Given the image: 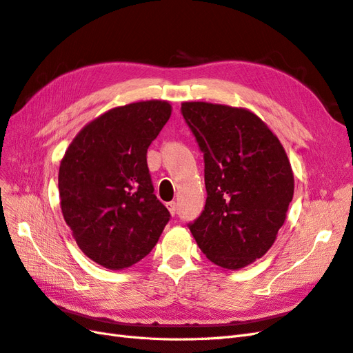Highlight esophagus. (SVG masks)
<instances>
[{
	"mask_svg": "<svg viewBox=\"0 0 353 353\" xmlns=\"http://www.w3.org/2000/svg\"><path fill=\"white\" fill-rule=\"evenodd\" d=\"M168 209H169V212H170V215L175 216V213H176V203H175V201L168 203Z\"/></svg>",
	"mask_w": 353,
	"mask_h": 353,
	"instance_id": "34e87169",
	"label": "esophagus"
}]
</instances>
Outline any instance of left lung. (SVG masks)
I'll return each instance as SVG.
<instances>
[{
    "mask_svg": "<svg viewBox=\"0 0 353 353\" xmlns=\"http://www.w3.org/2000/svg\"><path fill=\"white\" fill-rule=\"evenodd\" d=\"M205 159L206 205L188 223L206 258L239 270L275 241L293 199L284 148L254 113L203 101L181 104Z\"/></svg>",
    "mask_w": 353,
    "mask_h": 353,
    "instance_id": "1",
    "label": "left lung"
}]
</instances>
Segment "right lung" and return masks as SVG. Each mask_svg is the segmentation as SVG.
Wrapping results in <instances>:
<instances>
[{
  "label": "right lung",
  "mask_w": 353,
  "mask_h": 353,
  "mask_svg": "<svg viewBox=\"0 0 353 353\" xmlns=\"http://www.w3.org/2000/svg\"><path fill=\"white\" fill-rule=\"evenodd\" d=\"M170 112L159 100L112 109L74 137L61 160L63 216L79 249L104 268L141 261L170 219L147 166V148Z\"/></svg>",
  "instance_id": "add662e5"
}]
</instances>
